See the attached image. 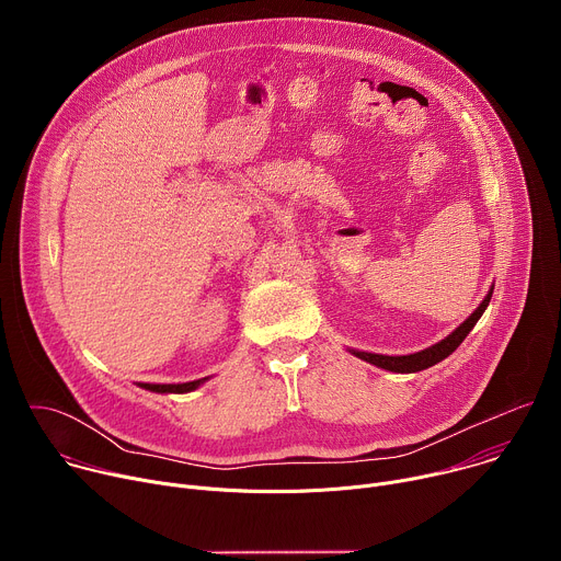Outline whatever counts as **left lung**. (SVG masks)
Listing matches in <instances>:
<instances>
[{
	"mask_svg": "<svg viewBox=\"0 0 561 561\" xmlns=\"http://www.w3.org/2000/svg\"><path fill=\"white\" fill-rule=\"evenodd\" d=\"M491 295L493 290L484 297V301L477 306V310L466 319V322L453 331L446 340H442L439 344L426 348V351H420V353H413V355H399V357H390V355H375V353H362V351H353L355 357L368 362V364H375L379 368H386V370H392V373H417V370H424L428 366H435L437 362L446 359L463 340L466 335L472 331V327L477 324V319L482 317V312L486 310L489 301H491Z\"/></svg>",
	"mask_w": 561,
	"mask_h": 561,
	"instance_id": "obj_1",
	"label": "left lung"
}]
</instances>
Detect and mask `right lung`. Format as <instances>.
Instances as JSON below:
<instances>
[{
    "label": "right lung",
    "instance_id": "right-lung-1",
    "mask_svg": "<svg viewBox=\"0 0 561 561\" xmlns=\"http://www.w3.org/2000/svg\"><path fill=\"white\" fill-rule=\"evenodd\" d=\"M208 377L204 379H195V381H186V383H139L141 388L146 390H152V392H191L195 390L199 383H204Z\"/></svg>",
    "mask_w": 561,
    "mask_h": 561
}]
</instances>
